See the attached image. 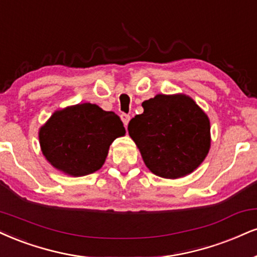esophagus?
Here are the masks:
<instances>
[{"label": "esophagus", "instance_id": "1", "mask_svg": "<svg viewBox=\"0 0 257 257\" xmlns=\"http://www.w3.org/2000/svg\"><path fill=\"white\" fill-rule=\"evenodd\" d=\"M120 119H122V122H123V124H124V126H126V125H128L129 120H131V116L126 115V113H122V115H120Z\"/></svg>", "mask_w": 257, "mask_h": 257}]
</instances>
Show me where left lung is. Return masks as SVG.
<instances>
[{
	"label": "left lung",
	"mask_w": 257,
	"mask_h": 257,
	"mask_svg": "<svg viewBox=\"0 0 257 257\" xmlns=\"http://www.w3.org/2000/svg\"><path fill=\"white\" fill-rule=\"evenodd\" d=\"M142 107L128 132L148 170L170 179L195 171L211 148V123L205 111L183 93L157 94Z\"/></svg>",
	"instance_id": "obj_1"
}]
</instances>
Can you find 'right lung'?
Returning a JSON list of instances; mask_svg holds the SVG:
<instances>
[{
  "instance_id": "right-lung-1",
  "label": "right lung",
  "mask_w": 257,
  "mask_h": 257,
  "mask_svg": "<svg viewBox=\"0 0 257 257\" xmlns=\"http://www.w3.org/2000/svg\"><path fill=\"white\" fill-rule=\"evenodd\" d=\"M124 134L115 112L83 103L55 111L39 128V144L50 165L64 175L82 177L104 165L110 145Z\"/></svg>"
}]
</instances>
